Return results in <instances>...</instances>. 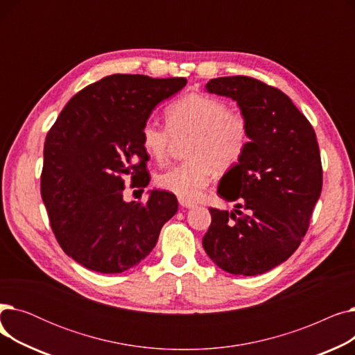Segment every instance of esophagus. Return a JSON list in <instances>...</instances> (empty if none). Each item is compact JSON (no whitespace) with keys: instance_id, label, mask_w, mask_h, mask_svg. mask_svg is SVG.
I'll use <instances>...</instances> for the list:
<instances>
[{"instance_id":"esophagus-1","label":"esophagus","mask_w":355,"mask_h":355,"mask_svg":"<svg viewBox=\"0 0 355 355\" xmlns=\"http://www.w3.org/2000/svg\"><path fill=\"white\" fill-rule=\"evenodd\" d=\"M178 202L180 206L184 207V209H194L197 204L194 201H190V200H185V198H178Z\"/></svg>"}]
</instances>
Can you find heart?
Wrapping results in <instances>:
<instances>
[{"instance_id": "obj_1", "label": "heart", "mask_w": 355, "mask_h": 355, "mask_svg": "<svg viewBox=\"0 0 355 355\" xmlns=\"http://www.w3.org/2000/svg\"><path fill=\"white\" fill-rule=\"evenodd\" d=\"M166 128L148 121L141 129L144 151L157 162H165L175 139L189 138L187 162L157 175L159 189L180 198L196 200L213 177V170L226 171L245 155L250 142L248 119L233 114L217 98L189 93L165 110Z\"/></svg>"}]
</instances>
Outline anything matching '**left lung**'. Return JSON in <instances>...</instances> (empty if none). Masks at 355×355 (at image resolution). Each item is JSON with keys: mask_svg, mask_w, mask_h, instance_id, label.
Here are the masks:
<instances>
[{"mask_svg": "<svg viewBox=\"0 0 355 355\" xmlns=\"http://www.w3.org/2000/svg\"><path fill=\"white\" fill-rule=\"evenodd\" d=\"M206 90L237 102L250 142L217 189L221 198L236 201L234 210L210 209L202 248L232 275H262L300 248L321 196L315 130L284 92L253 78L211 79Z\"/></svg>", "mask_w": 355, "mask_h": 355, "instance_id": "obj_1", "label": "left lung"}]
</instances>
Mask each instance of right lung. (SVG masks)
Instances as JSON below:
<instances>
[{"label": "right lung", "mask_w": 355, "mask_h": 355, "mask_svg": "<svg viewBox=\"0 0 355 355\" xmlns=\"http://www.w3.org/2000/svg\"><path fill=\"white\" fill-rule=\"evenodd\" d=\"M185 85L184 78L112 74L76 93L49 130L43 202L59 245L86 269L112 275L137 266L177 213L171 193L153 190L142 204L126 202L123 190L126 177L148 185L141 129Z\"/></svg>", "instance_id": "add662e5"}]
</instances>
